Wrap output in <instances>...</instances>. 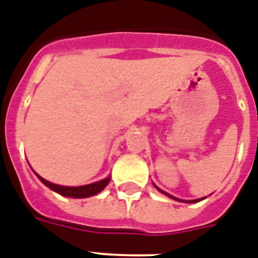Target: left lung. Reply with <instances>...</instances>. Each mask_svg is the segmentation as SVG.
I'll return each mask as SVG.
<instances>
[{
    "label": "left lung",
    "mask_w": 258,
    "mask_h": 258,
    "mask_svg": "<svg viewBox=\"0 0 258 258\" xmlns=\"http://www.w3.org/2000/svg\"><path fill=\"white\" fill-rule=\"evenodd\" d=\"M157 188H158V187H157ZM158 190H159V188H158ZM159 191H161V192H163V194H165V195H167V197L172 198V199H175V201H179V199H176V198L171 197V195H169V194H166L165 191H162V190H159ZM179 202H182V201H179ZM195 202H201V199H197V201H188V203H195Z\"/></svg>",
    "instance_id": "1"
}]
</instances>
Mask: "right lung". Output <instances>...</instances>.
<instances>
[{
    "instance_id": "add662e5",
    "label": "right lung",
    "mask_w": 258,
    "mask_h": 258,
    "mask_svg": "<svg viewBox=\"0 0 258 258\" xmlns=\"http://www.w3.org/2000/svg\"><path fill=\"white\" fill-rule=\"evenodd\" d=\"M37 176L40 179V182L46 184L48 188H51L55 192L60 194L63 197L68 198H88L99 194L100 191H103L105 188V186L109 183L110 178H105V179L100 180V182L92 183V184H87V186H80V187H67V186H59V184H54V183L48 182L44 178L39 176L37 174Z\"/></svg>"
}]
</instances>
